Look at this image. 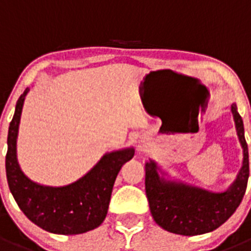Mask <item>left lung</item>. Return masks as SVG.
I'll return each mask as SVG.
<instances>
[{
  "label": "left lung",
  "mask_w": 251,
  "mask_h": 251,
  "mask_svg": "<svg viewBox=\"0 0 251 251\" xmlns=\"http://www.w3.org/2000/svg\"><path fill=\"white\" fill-rule=\"evenodd\" d=\"M231 112L244 157L236 179L226 191L211 192L168 181L159 176L156 162L146 163V195L151 214L162 229L186 236L206 234L223 225L240 205L249 178V152L243 119L235 103L231 104Z\"/></svg>",
  "instance_id": "8db88e82"
}]
</instances>
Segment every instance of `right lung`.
Listing matches in <instances>:
<instances>
[{"instance_id": "right-lung-1", "label": "right lung", "mask_w": 251, "mask_h": 251, "mask_svg": "<svg viewBox=\"0 0 251 251\" xmlns=\"http://www.w3.org/2000/svg\"><path fill=\"white\" fill-rule=\"evenodd\" d=\"M28 90L26 88L17 100L8 128L6 175L11 194L28 220L46 231L75 235L95 229L106 216L117 175L134 156V150L124 148L105 153L85 176L63 187L31 181L20 168L16 156L20 118Z\"/></svg>"}]
</instances>
